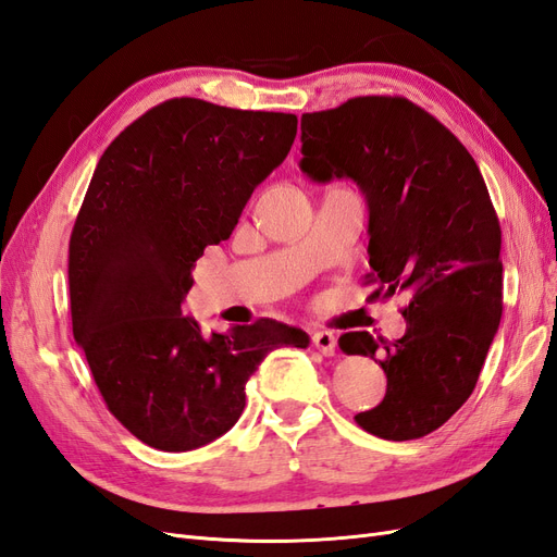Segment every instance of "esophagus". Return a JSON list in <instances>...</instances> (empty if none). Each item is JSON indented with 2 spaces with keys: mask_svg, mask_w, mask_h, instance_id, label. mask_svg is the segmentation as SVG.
Wrapping results in <instances>:
<instances>
[{
  "mask_svg": "<svg viewBox=\"0 0 557 557\" xmlns=\"http://www.w3.org/2000/svg\"><path fill=\"white\" fill-rule=\"evenodd\" d=\"M313 346L323 352V356H334L336 352V336L327 330H320L313 334Z\"/></svg>",
  "mask_w": 557,
  "mask_h": 557,
  "instance_id": "obj_1",
  "label": "esophagus"
}]
</instances>
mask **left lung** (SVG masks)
Listing matches in <instances>:
<instances>
[{"instance_id": "left-lung-1", "label": "left lung", "mask_w": 557, "mask_h": 557, "mask_svg": "<svg viewBox=\"0 0 557 557\" xmlns=\"http://www.w3.org/2000/svg\"><path fill=\"white\" fill-rule=\"evenodd\" d=\"M301 172L352 178L369 207L372 299L409 293L407 332H348V356L379 358V407L356 416L387 442L420 440L474 393L502 318V230L474 158L407 97L367 95L301 115Z\"/></svg>"}]
</instances>
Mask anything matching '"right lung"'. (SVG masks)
<instances>
[{
  "label": "right lung",
  "instance_id": "1",
  "mask_svg": "<svg viewBox=\"0 0 557 557\" xmlns=\"http://www.w3.org/2000/svg\"><path fill=\"white\" fill-rule=\"evenodd\" d=\"M297 115L174 97L99 158L70 239L74 339L107 409L166 453L237 423L269 350L309 346L272 318L205 336L181 301L205 248L230 239L252 190L288 156Z\"/></svg>",
  "mask_w": 557,
  "mask_h": 557
}]
</instances>
